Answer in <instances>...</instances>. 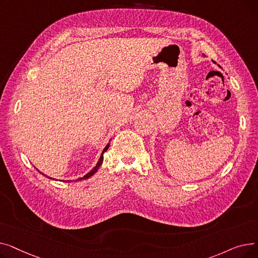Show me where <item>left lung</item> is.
<instances>
[{"instance_id": "obj_1", "label": "left lung", "mask_w": 258, "mask_h": 258, "mask_svg": "<svg viewBox=\"0 0 258 258\" xmlns=\"http://www.w3.org/2000/svg\"><path fill=\"white\" fill-rule=\"evenodd\" d=\"M219 67H220V68H221V66H220V64H219Z\"/></svg>"}]
</instances>
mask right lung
<instances>
[{
	"label": "right lung",
	"instance_id": "1",
	"mask_svg": "<svg viewBox=\"0 0 258 258\" xmlns=\"http://www.w3.org/2000/svg\"><path fill=\"white\" fill-rule=\"evenodd\" d=\"M108 146H110V143H107L106 144V146L103 148V151H102V153H101V156H100V158H99V160H98V162H97V164H96V166H95L91 171H89L87 174H85L83 178H78L77 180H75V181H80V180H86V179H89L90 177H92V175L96 172L98 169H99V167L101 166V164H102V162H103V154L107 151V148H108ZM37 171H39L38 169H37ZM40 172V171H39ZM42 173L43 175H45V177H47V178H49V179H52V178H50V177H48V175H46L45 173H43V172H40ZM53 180H55V179H53ZM64 182H70V181H64Z\"/></svg>",
	"mask_w": 258,
	"mask_h": 258
}]
</instances>
